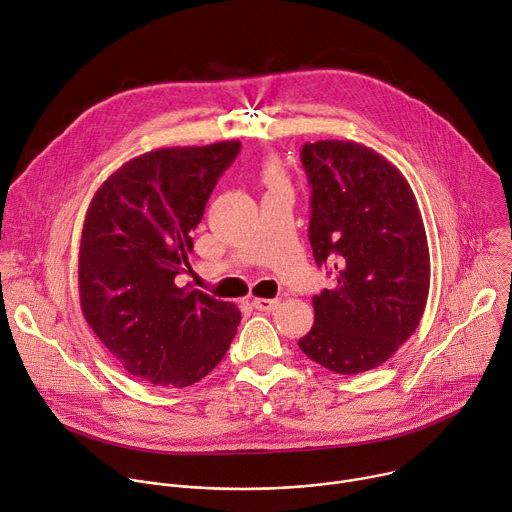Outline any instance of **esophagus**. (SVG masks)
<instances>
[{
  "label": "esophagus",
  "instance_id": "34e87169",
  "mask_svg": "<svg viewBox=\"0 0 512 512\" xmlns=\"http://www.w3.org/2000/svg\"><path fill=\"white\" fill-rule=\"evenodd\" d=\"M253 307L259 309V311H273L277 305H279V299H267V297H255L253 301Z\"/></svg>",
  "mask_w": 512,
  "mask_h": 512
}]
</instances>
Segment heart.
I'll return each instance as SVG.
<instances>
[{
    "label": "heart",
    "instance_id": "heart-1",
    "mask_svg": "<svg viewBox=\"0 0 512 512\" xmlns=\"http://www.w3.org/2000/svg\"><path fill=\"white\" fill-rule=\"evenodd\" d=\"M263 181L267 185H277V183H283V175H281V168L277 162L269 160L265 166H263Z\"/></svg>",
    "mask_w": 512,
    "mask_h": 512
}]
</instances>
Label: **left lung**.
Returning <instances> with one entry per match:
<instances>
[{
	"mask_svg": "<svg viewBox=\"0 0 512 512\" xmlns=\"http://www.w3.org/2000/svg\"><path fill=\"white\" fill-rule=\"evenodd\" d=\"M309 243L333 261L335 285L313 297L301 352L335 374L390 360L416 331L430 291V251L416 197L400 170L352 140L305 142Z\"/></svg>",
	"mask_w": 512,
	"mask_h": 512,
	"instance_id": "8db88e82",
	"label": "left lung"
}]
</instances>
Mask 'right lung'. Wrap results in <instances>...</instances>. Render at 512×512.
Listing matches in <instances>:
<instances>
[{
	"mask_svg": "<svg viewBox=\"0 0 512 512\" xmlns=\"http://www.w3.org/2000/svg\"><path fill=\"white\" fill-rule=\"evenodd\" d=\"M241 150L239 140L144 152L100 185L86 211L78 287L82 313L122 368L160 388H187L225 356L241 311L179 287L191 233Z\"/></svg>",
	"mask_w": 512,
	"mask_h": 512,
	"instance_id": "right-lung-1",
	"label": "right lung"
}]
</instances>
